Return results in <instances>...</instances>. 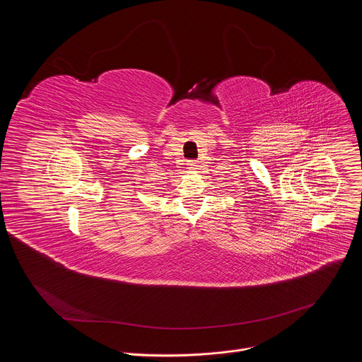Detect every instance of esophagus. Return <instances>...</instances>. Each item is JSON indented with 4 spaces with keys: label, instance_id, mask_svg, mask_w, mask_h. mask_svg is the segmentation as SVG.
<instances>
[{
    "label": "esophagus",
    "instance_id": "34e87169",
    "mask_svg": "<svg viewBox=\"0 0 362 362\" xmlns=\"http://www.w3.org/2000/svg\"><path fill=\"white\" fill-rule=\"evenodd\" d=\"M187 166H189V169H190V170H196V169H197V163H196V160H190V162L187 163Z\"/></svg>",
    "mask_w": 362,
    "mask_h": 362
}]
</instances>
